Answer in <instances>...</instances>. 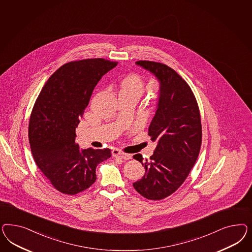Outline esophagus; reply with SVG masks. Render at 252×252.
Masks as SVG:
<instances>
[{
	"label": "esophagus",
	"mask_w": 252,
	"mask_h": 252,
	"mask_svg": "<svg viewBox=\"0 0 252 252\" xmlns=\"http://www.w3.org/2000/svg\"><path fill=\"white\" fill-rule=\"evenodd\" d=\"M113 156L114 157H118L120 159L123 160H130L132 158V155L131 154H127V153H124L118 150H115L113 151Z\"/></svg>",
	"instance_id": "34e87169"
}]
</instances>
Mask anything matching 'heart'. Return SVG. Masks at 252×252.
Wrapping results in <instances>:
<instances>
[{"label": "heart", "instance_id": "heart-1", "mask_svg": "<svg viewBox=\"0 0 252 252\" xmlns=\"http://www.w3.org/2000/svg\"><path fill=\"white\" fill-rule=\"evenodd\" d=\"M122 91L136 92L141 94L144 89L142 79L137 75H130L126 76L122 81Z\"/></svg>", "mask_w": 252, "mask_h": 252}]
</instances>
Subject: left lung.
I'll list each match as a JSON object with an SVG mask.
<instances>
[{"instance_id":"8db88e82","label":"left lung","mask_w":252,"mask_h":252,"mask_svg":"<svg viewBox=\"0 0 252 252\" xmlns=\"http://www.w3.org/2000/svg\"><path fill=\"white\" fill-rule=\"evenodd\" d=\"M136 64L156 76L160 90L149 126V136L157 146L149 160H143L141 154L133 156L145 167V175L133 187L144 198L159 200L184 183L198 159L200 115L190 87L174 69L156 62L137 61Z\"/></svg>"}]
</instances>
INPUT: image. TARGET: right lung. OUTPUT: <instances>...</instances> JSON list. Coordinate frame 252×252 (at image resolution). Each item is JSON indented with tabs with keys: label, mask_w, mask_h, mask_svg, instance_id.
Returning <instances> with one entry per match:
<instances>
[{
	"label": "right lung",
	"mask_w": 252,
	"mask_h": 252,
	"mask_svg": "<svg viewBox=\"0 0 252 252\" xmlns=\"http://www.w3.org/2000/svg\"><path fill=\"white\" fill-rule=\"evenodd\" d=\"M117 63L101 58L70 62L56 70L38 95L29 125L31 153L54 189L76 195L96 180L111 150H79L76 128L99 79Z\"/></svg>",
	"instance_id": "add662e5"
}]
</instances>
